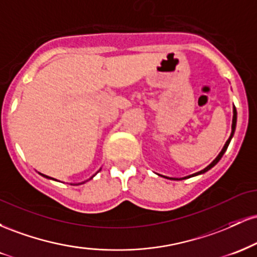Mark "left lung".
Masks as SVG:
<instances>
[{
  "label": "left lung",
  "mask_w": 257,
  "mask_h": 257,
  "mask_svg": "<svg viewBox=\"0 0 257 257\" xmlns=\"http://www.w3.org/2000/svg\"><path fill=\"white\" fill-rule=\"evenodd\" d=\"M235 125H237V110H235L234 105H233V118H232V132H231V135H229L228 140L226 141L225 146L222 147V150H221V152L219 153V155H217V157L215 158L214 161L211 162V163L209 164L208 167H205L204 169H203V170H200V172H198V173H194V174H192V175H188V176H185V178H180V179H178V178H168V176H164V178H167V179H174V180H184V179L192 178V176H196V175H200V174H204V173L208 172V170H210L211 168H213L214 166H216V164H217V162L220 161L221 157H222V156H223V153L226 152L227 147H228L229 143H231V140H232V138H233V135H234V132H235Z\"/></svg>",
  "instance_id": "1"
}]
</instances>
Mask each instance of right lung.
<instances>
[{"label": "right lung", "mask_w": 257, "mask_h": 257, "mask_svg": "<svg viewBox=\"0 0 257 257\" xmlns=\"http://www.w3.org/2000/svg\"><path fill=\"white\" fill-rule=\"evenodd\" d=\"M100 172V169L98 170V172H96V173H99ZM96 173L95 174H94V175L93 176H90V178L89 179H88V180H85V181H83V182H78V184H71V185H82V184H84V182H87V181H89V180H91V179H93L94 178V176H95L96 175ZM38 174H40V175H42L43 176V178H47V179H51V180H55V179H53V178H51V176H47V175H44V174H41V173H38ZM55 181H57V180H55Z\"/></svg>", "instance_id": "right-lung-1"}]
</instances>
